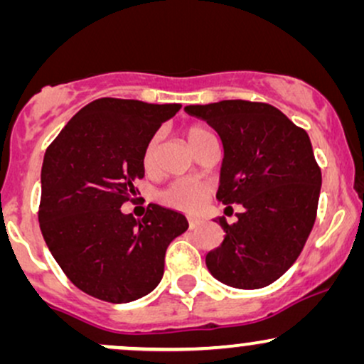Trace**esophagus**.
I'll list each match as a JSON object with an SVG mask.
<instances>
[{
	"instance_id": "obj_1",
	"label": "esophagus",
	"mask_w": 364,
	"mask_h": 364,
	"mask_svg": "<svg viewBox=\"0 0 364 364\" xmlns=\"http://www.w3.org/2000/svg\"><path fill=\"white\" fill-rule=\"evenodd\" d=\"M202 223H203V220L200 219V217H188V224H190V229L198 228V225Z\"/></svg>"
}]
</instances>
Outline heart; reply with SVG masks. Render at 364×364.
Here are the masks:
<instances>
[{"mask_svg": "<svg viewBox=\"0 0 364 364\" xmlns=\"http://www.w3.org/2000/svg\"><path fill=\"white\" fill-rule=\"evenodd\" d=\"M188 145L191 150H196L203 140L212 136V133L203 127H190L185 133ZM156 152H157V139H150V141L145 147L144 152V166L150 169L156 161ZM210 193V188L207 183L198 181V179H178V181L171 183V185L162 191L161 202L166 205L178 208L183 212H196L203 207V203L207 202V196Z\"/></svg>", "mask_w": 364, "mask_h": 364, "instance_id": "1", "label": "heart"}]
</instances>
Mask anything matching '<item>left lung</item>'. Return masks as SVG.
I'll return each instance as SVG.
<instances>
[{"label":"left lung","instance_id":"1","mask_svg":"<svg viewBox=\"0 0 364 364\" xmlns=\"http://www.w3.org/2000/svg\"><path fill=\"white\" fill-rule=\"evenodd\" d=\"M185 111L223 141L217 198L243 207L235 224L215 220L225 235L207 253L208 272L236 289L269 286L291 269L315 224L321 173L310 136L270 104L220 101Z\"/></svg>","mask_w":364,"mask_h":364}]
</instances>
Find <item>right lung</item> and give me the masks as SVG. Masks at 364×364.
I'll return each mask as SVG.
<instances>
[{"mask_svg":"<svg viewBox=\"0 0 364 364\" xmlns=\"http://www.w3.org/2000/svg\"><path fill=\"white\" fill-rule=\"evenodd\" d=\"M181 104L97 99L46 150L39 224L49 252L78 289L107 303L152 292L166 250L188 229L183 214L150 203L144 219L121 205L145 176L144 152Z\"/></svg>","mask_w":364,"mask_h":364,"instance_id":"right-lung-1","label":"right lung"}]
</instances>
